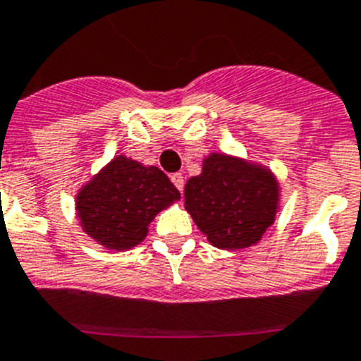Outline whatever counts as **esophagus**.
Masks as SVG:
<instances>
[{
    "mask_svg": "<svg viewBox=\"0 0 361 361\" xmlns=\"http://www.w3.org/2000/svg\"><path fill=\"white\" fill-rule=\"evenodd\" d=\"M171 180H173L174 187H176L178 190H180V192H183V187H185L183 174H181V173H176V174H173V176H171Z\"/></svg>",
    "mask_w": 361,
    "mask_h": 361,
    "instance_id": "1",
    "label": "esophagus"
}]
</instances>
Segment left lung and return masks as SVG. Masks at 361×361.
Instances as JSON below:
<instances>
[{"instance_id":"obj_1","label":"left lung","mask_w":361,"mask_h":361,"mask_svg":"<svg viewBox=\"0 0 361 361\" xmlns=\"http://www.w3.org/2000/svg\"><path fill=\"white\" fill-rule=\"evenodd\" d=\"M279 183L268 169L226 154L203 160L200 176L185 185V209L209 243L241 250L261 241L274 225Z\"/></svg>"}]
</instances>
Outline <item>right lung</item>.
<instances>
[{
  "instance_id": "add662e5",
  "label": "right lung",
  "mask_w": 361,
  "mask_h": 361,
  "mask_svg": "<svg viewBox=\"0 0 361 361\" xmlns=\"http://www.w3.org/2000/svg\"><path fill=\"white\" fill-rule=\"evenodd\" d=\"M180 200L178 188L158 167L115 157L77 194L84 232L109 250L140 245L158 212Z\"/></svg>"
}]
</instances>
